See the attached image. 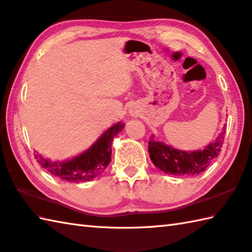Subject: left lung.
Instances as JSON below:
<instances>
[{
    "label": "left lung",
    "instance_id": "left-lung-1",
    "mask_svg": "<svg viewBox=\"0 0 252 252\" xmlns=\"http://www.w3.org/2000/svg\"><path fill=\"white\" fill-rule=\"evenodd\" d=\"M225 129L205 150L184 152L155 142L152 136L149 142L150 157L156 167L166 174L174 176H196L204 171L220 154L224 144Z\"/></svg>",
    "mask_w": 252,
    "mask_h": 252
}]
</instances>
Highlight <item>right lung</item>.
<instances>
[{"label": "right lung", "instance_id": "1", "mask_svg": "<svg viewBox=\"0 0 252 252\" xmlns=\"http://www.w3.org/2000/svg\"><path fill=\"white\" fill-rule=\"evenodd\" d=\"M125 125L119 122L108 129L90 150L71 160L58 162L34 155L42 168L57 178L71 182L90 181L99 176L111 160V145L113 137L120 133Z\"/></svg>", "mask_w": 252, "mask_h": 252}]
</instances>
